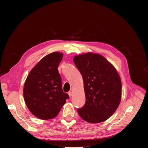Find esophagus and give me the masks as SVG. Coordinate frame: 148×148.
Here are the masks:
<instances>
[{
  "instance_id": "1",
  "label": "esophagus",
  "mask_w": 148,
  "mask_h": 148,
  "mask_svg": "<svg viewBox=\"0 0 148 148\" xmlns=\"http://www.w3.org/2000/svg\"><path fill=\"white\" fill-rule=\"evenodd\" d=\"M68 94H69V95L70 97H71V96H72V95H73V92H71V91H69L68 92Z\"/></svg>"
}]
</instances>
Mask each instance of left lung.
<instances>
[{
    "mask_svg": "<svg viewBox=\"0 0 148 148\" xmlns=\"http://www.w3.org/2000/svg\"><path fill=\"white\" fill-rule=\"evenodd\" d=\"M84 82L86 102L78 113L87 122H104L117 110L122 97V82L114 65L99 53L88 52L73 57Z\"/></svg>",
    "mask_w": 148,
    "mask_h": 148,
    "instance_id": "1",
    "label": "left lung"
}]
</instances>
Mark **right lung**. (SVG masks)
I'll use <instances>...</instances> for the list:
<instances>
[{"label":"right lung","instance_id":"add662e5","mask_svg":"<svg viewBox=\"0 0 148 148\" xmlns=\"http://www.w3.org/2000/svg\"><path fill=\"white\" fill-rule=\"evenodd\" d=\"M63 53L52 52L43 57L30 71L23 87L26 105L35 117L41 120L56 117L69 98L62 88L58 66Z\"/></svg>","mask_w":148,"mask_h":148}]
</instances>
